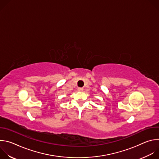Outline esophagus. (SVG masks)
<instances>
[{
  "label": "esophagus",
  "mask_w": 159,
  "mask_h": 159,
  "mask_svg": "<svg viewBox=\"0 0 159 159\" xmlns=\"http://www.w3.org/2000/svg\"><path fill=\"white\" fill-rule=\"evenodd\" d=\"M83 90H84V89L82 87H79L78 88L79 91H83Z\"/></svg>",
  "instance_id": "34e87169"
}]
</instances>
